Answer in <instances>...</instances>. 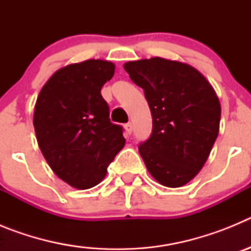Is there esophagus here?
Wrapping results in <instances>:
<instances>
[{"instance_id": "esophagus-1", "label": "esophagus", "mask_w": 251, "mask_h": 251, "mask_svg": "<svg viewBox=\"0 0 251 251\" xmlns=\"http://www.w3.org/2000/svg\"><path fill=\"white\" fill-rule=\"evenodd\" d=\"M124 129H126V133H127V134H130V133H132V130H133L132 123L124 124Z\"/></svg>"}]
</instances>
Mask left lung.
<instances>
[{"instance_id":"1","label":"left lung","mask_w":251,"mask_h":251,"mask_svg":"<svg viewBox=\"0 0 251 251\" xmlns=\"http://www.w3.org/2000/svg\"><path fill=\"white\" fill-rule=\"evenodd\" d=\"M145 90L152 134L139 145L148 172L166 187H181L203 167L219 134L221 105L214 88L194 66L163 57L124 64Z\"/></svg>"}]
</instances>
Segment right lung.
Returning a JSON list of instances; mask_svg holds the SVG:
<instances>
[{
	"label": "right lung",
	"mask_w": 251,
	"mask_h": 251,
	"mask_svg": "<svg viewBox=\"0 0 251 251\" xmlns=\"http://www.w3.org/2000/svg\"><path fill=\"white\" fill-rule=\"evenodd\" d=\"M114 70L112 61L99 59L64 66L46 81L35 104L40 150L54 174L77 190L100 183L126 145L100 94Z\"/></svg>",
	"instance_id": "add662e5"
}]
</instances>
